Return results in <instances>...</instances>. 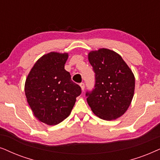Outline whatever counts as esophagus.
Here are the masks:
<instances>
[{"label": "esophagus", "instance_id": "34e87169", "mask_svg": "<svg viewBox=\"0 0 160 160\" xmlns=\"http://www.w3.org/2000/svg\"><path fill=\"white\" fill-rule=\"evenodd\" d=\"M80 88H81L82 91H83L84 89H85V84H84V82H81V83H80Z\"/></svg>", "mask_w": 160, "mask_h": 160}]
</instances>
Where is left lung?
Here are the masks:
<instances>
[{
    "instance_id": "8db88e82",
    "label": "left lung",
    "mask_w": 160,
    "mask_h": 160,
    "mask_svg": "<svg viewBox=\"0 0 160 160\" xmlns=\"http://www.w3.org/2000/svg\"><path fill=\"white\" fill-rule=\"evenodd\" d=\"M95 73L94 88L87 91V102L96 116L106 121L124 114L135 91V76L120 55L102 48L88 53Z\"/></svg>"
}]
</instances>
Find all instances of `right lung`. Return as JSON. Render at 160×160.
Listing matches in <instances>:
<instances>
[{
    "label": "right lung",
    "instance_id": "right-lung-1",
    "mask_svg": "<svg viewBox=\"0 0 160 160\" xmlns=\"http://www.w3.org/2000/svg\"><path fill=\"white\" fill-rule=\"evenodd\" d=\"M67 58L68 53L44 55L25 80L28 103L34 116L46 124L56 125L67 118L81 93V88L64 69Z\"/></svg>",
    "mask_w": 160,
    "mask_h": 160
}]
</instances>
